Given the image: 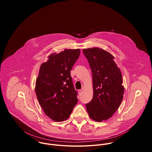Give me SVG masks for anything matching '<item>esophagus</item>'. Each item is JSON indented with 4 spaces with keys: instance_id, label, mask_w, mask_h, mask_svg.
<instances>
[{
    "instance_id": "1",
    "label": "esophagus",
    "mask_w": 152,
    "mask_h": 152,
    "mask_svg": "<svg viewBox=\"0 0 152 152\" xmlns=\"http://www.w3.org/2000/svg\"><path fill=\"white\" fill-rule=\"evenodd\" d=\"M78 93H79V96H80L81 94H82V90H78Z\"/></svg>"
}]
</instances>
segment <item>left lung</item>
I'll return each instance as SVG.
<instances>
[{
	"label": "left lung",
	"mask_w": 152,
	"mask_h": 152,
	"mask_svg": "<svg viewBox=\"0 0 152 152\" xmlns=\"http://www.w3.org/2000/svg\"><path fill=\"white\" fill-rule=\"evenodd\" d=\"M92 72L93 97L86 104L90 118L101 122L111 118L122 101L124 87L114 56L99 48L84 49Z\"/></svg>",
	"instance_id": "left-lung-1"
}]
</instances>
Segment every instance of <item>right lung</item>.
Here are the masks:
<instances>
[{"label": "right lung", "mask_w": 152, "mask_h": 152, "mask_svg": "<svg viewBox=\"0 0 152 152\" xmlns=\"http://www.w3.org/2000/svg\"><path fill=\"white\" fill-rule=\"evenodd\" d=\"M80 53L79 49L54 53L41 65L35 93L45 114L55 121L67 119L78 101L70 70Z\"/></svg>", "instance_id": "right-lung-1"}]
</instances>
